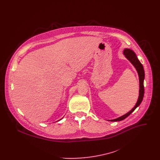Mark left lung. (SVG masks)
<instances>
[{
  "instance_id": "8db88e82",
  "label": "left lung",
  "mask_w": 160,
  "mask_h": 160,
  "mask_svg": "<svg viewBox=\"0 0 160 160\" xmlns=\"http://www.w3.org/2000/svg\"><path fill=\"white\" fill-rule=\"evenodd\" d=\"M123 54L125 55V58L132 64V65L135 67L137 72H138V75H139V96L135 106L125 115L117 118L116 119L113 120H109L110 122H118V121H122L124 119H125L127 117H128L130 114L138 108L142 101L143 98H144V80L145 77V73L142 64L141 63L139 60L138 59V57H137L135 53L130 49H125L123 51Z\"/></svg>"
}]
</instances>
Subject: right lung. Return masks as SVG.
I'll list each match as a JSON object with an SVG mask.
<instances>
[{
	"instance_id": "right-lung-1",
	"label": "right lung",
	"mask_w": 160,
	"mask_h": 160,
	"mask_svg": "<svg viewBox=\"0 0 160 160\" xmlns=\"http://www.w3.org/2000/svg\"><path fill=\"white\" fill-rule=\"evenodd\" d=\"M61 119H62V118H61ZM61 119H60V120H61ZM59 120H58V121H59Z\"/></svg>"
}]
</instances>
